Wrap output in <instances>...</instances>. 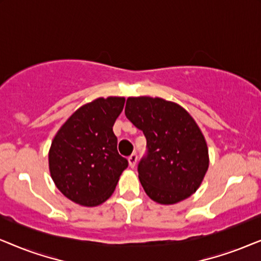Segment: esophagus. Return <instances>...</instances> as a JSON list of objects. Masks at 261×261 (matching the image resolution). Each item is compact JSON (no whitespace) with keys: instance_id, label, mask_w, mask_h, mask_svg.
I'll return each mask as SVG.
<instances>
[{"instance_id":"34e87169","label":"esophagus","mask_w":261,"mask_h":261,"mask_svg":"<svg viewBox=\"0 0 261 261\" xmlns=\"http://www.w3.org/2000/svg\"><path fill=\"white\" fill-rule=\"evenodd\" d=\"M137 160H138L137 153H133V154L129 155V158H128V162H129V166L134 167L135 164H137Z\"/></svg>"}]
</instances>
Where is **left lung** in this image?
I'll use <instances>...</instances> for the list:
<instances>
[{
  "instance_id": "obj_1",
  "label": "left lung",
  "mask_w": 261,
  "mask_h": 261,
  "mask_svg": "<svg viewBox=\"0 0 261 261\" xmlns=\"http://www.w3.org/2000/svg\"><path fill=\"white\" fill-rule=\"evenodd\" d=\"M124 114L147 141L138 173L148 197L173 204L194 194L209 158L204 137L190 114L176 103L146 96L127 98Z\"/></svg>"
}]
</instances>
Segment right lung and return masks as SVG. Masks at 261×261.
I'll return each mask as SVG.
<instances>
[{"label": "right lung", "instance_id": "add662e5", "mask_svg": "<svg viewBox=\"0 0 261 261\" xmlns=\"http://www.w3.org/2000/svg\"><path fill=\"white\" fill-rule=\"evenodd\" d=\"M123 106V97L95 99L76 110L53 139L49 172L59 191L74 203L95 206L107 201L128 167L113 132Z\"/></svg>", "mask_w": 261, "mask_h": 261}]
</instances>
